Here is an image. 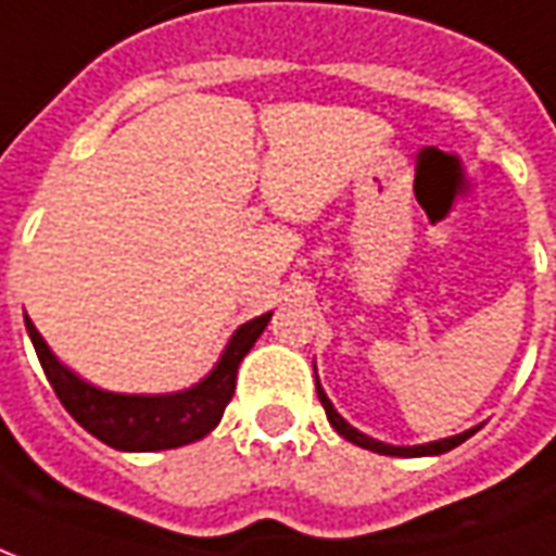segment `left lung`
Masks as SVG:
<instances>
[{"label":"left lung","mask_w":556,"mask_h":556,"mask_svg":"<svg viewBox=\"0 0 556 556\" xmlns=\"http://www.w3.org/2000/svg\"><path fill=\"white\" fill-rule=\"evenodd\" d=\"M315 381H317V375H315ZM317 400H320V405L327 408V417H329V424H332V430L339 432V435H344L351 445L366 447V451H375V454H388V457H435V454H445V451H451V447L463 445L469 435H476L478 432V427H472V430H463L457 432V435L439 439V442H427V445H388V442H378V439H372V435L359 432L357 427H351V424L336 412V405L329 402V396L324 393V388H320V381H317Z\"/></svg>","instance_id":"left-lung-1"}]
</instances>
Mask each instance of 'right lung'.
I'll list each match as a JSON object with an SVG mask.
<instances>
[{
    "instance_id": "1",
    "label": "right lung",
    "mask_w": 556,
    "mask_h": 556,
    "mask_svg": "<svg viewBox=\"0 0 556 556\" xmlns=\"http://www.w3.org/2000/svg\"><path fill=\"white\" fill-rule=\"evenodd\" d=\"M269 315H260L241 324L229 336L224 354L212 372L190 388L175 393H114L84 381L68 366H63L36 324L26 317V332L33 339L38 363L51 381L53 393L66 405V412L99 442L117 451H168L205 439L220 424L227 402L236 393V375L244 354L269 327Z\"/></svg>"
}]
</instances>
